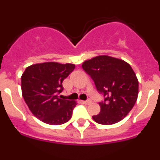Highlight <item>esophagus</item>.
<instances>
[{
    "instance_id": "34e87169",
    "label": "esophagus",
    "mask_w": 160,
    "mask_h": 160,
    "mask_svg": "<svg viewBox=\"0 0 160 160\" xmlns=\"http://www.w3.org/2000/svg\"><path fill=\"white\" fill-rule=\"evenodd\" d=\"M91 102H92V101L90 99L87 100V101H83V103H84V104H87V105H89V104H90Z\"/></svg>"
}]
</instances>
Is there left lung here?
<instances>
[{
	"mask_svg": "<svg viewBox=\"0 0 160 160\" xmlns=\"http://www.w3.org/2000/svg\"><path fill=\"white\" fill-rule=\"evenodd\" d=\"M83 70L94 80L104 102H99L101 111L93 119L102 125H111L125 118L138 98V81L131 66L122 59L107 55L85 61Z\"/></svg>",
	"mask_w": 160,
	"mask_h": 160,
	"instance_id": "1",
	"label": "left lung"
}]
</instances>
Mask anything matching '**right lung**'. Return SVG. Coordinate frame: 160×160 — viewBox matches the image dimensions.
Instances as JSON below:
<instances>
[{"instance_id":"1","label":"right lung","mask_w":160,"mask_h":160,"mask_svg":"<svg viewBox=\"0 0 160 160\" xmlns=\"http://www.w3.org/2000/svg\"><path fill=\"white\" fill-rule=\"evenodd\" d=\"M75 65L54 62L28 66L22 76V96L36 118L49 125H61L71 118L76 101L62 99V82Z\"/></svg>"}]
</instances>
